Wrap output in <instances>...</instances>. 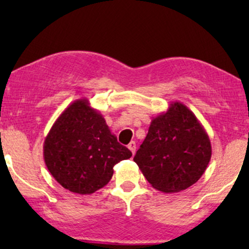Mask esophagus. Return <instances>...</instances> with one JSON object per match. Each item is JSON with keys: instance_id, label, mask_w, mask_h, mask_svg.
Instances as JSON below:
<instances>
[{"instance_id": "obj_1", "label": "esophagus", "mask_w": 249, "mask_h": 249, "mask_svg": "<svg viewBox=\"0 0 249 249\" xmlns=\"http://www.w3.org/2000/svg\"><path fill=\"white\" fill-rule=\"evenodd\" d=\"M127 147H128V150H130L131 152H132V154H134V152H136V142H131L130 144L127 145Z\"/></svg>"}]
</instances>
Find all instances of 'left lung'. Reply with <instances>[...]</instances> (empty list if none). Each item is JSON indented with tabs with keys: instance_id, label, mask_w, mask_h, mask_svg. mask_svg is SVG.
I'll list each match as a JSON object with an SVG mask.
<instances>
[{
	"instance_id": "left-lung-1",
	"label": "left lung",
	"mask_w": 249,
	"mask_h": 249,
	"mask_svg": "<svg viewBox=\"0 0 249 249\" xmlns=\"http://www.w3.org/2000/svg\"><path fill=\"white\" fill-rule=\"evenodd\" d=\"M212 156L210 137L196 115L180 102L153 117L133 160L153 188L176 193L201 178Z\"/></svg>"
}]
</instances>
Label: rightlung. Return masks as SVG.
<instances>
[{
	"label": "right lung",
	"mask_w": 249,
	"mask_h": 249,
	"mask_svg": "<svg viewBox=\"0 0 249 249\" xmlns=\"http://www.w3.org/2000/svg\"><path fill=\"white\" fill-rule=\"evenodd\" d=\"M131 156L87 98L77 99L63 111L43 145L51 176L77 194H91L104 187L112 178L113 166Z\"/></svg>",
	"instance_id": "1"
}]
</instances>
